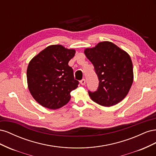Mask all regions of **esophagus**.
Segmentation results:
<instances>
[{
  "label": "esophagus",
  "instance_id": "obj_1",
  "mask_svg": "<svg viewBox=\"0 0 156 156\" xmlns=\"http://www.w3.org/2000/svg\"><path fill=\"white\" fill-rule=\"evenodd\" d=\"M80 83H81V84H82V85H84V84H86V81L85 79H83L81 81H80Z\"/></svg>",
  "mask_w": 156,
  "mask_h": 156
}]
</instances>
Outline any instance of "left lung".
<instances>
[{
	"mask_svg": "<svg viewBox=\"0 0 156 156\" xmlns=\"http://www.w3.org/2000/svg\"><path fill=\"white\" fill-rule=\"evenodd\" d=\"M93 64L99 81L96 92L88 91L98 104L111 107L124 100L133 82V64L129 54L111 41H101L84 51Z\"/></svg>",
	"mask_w": 156,
	"mask_h": 156,
	"instance_id": "8db88e82",
	"label": "left lung"
}]
</instances>
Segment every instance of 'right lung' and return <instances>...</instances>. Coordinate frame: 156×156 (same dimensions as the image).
<instances>
[{"label": "right lung", "instance_id": "1", "mask_svg": "<svg viewBox=\"0 0 156 156\" xmlns=\"http://www.w3.org/2000/svg\"><path fill=\"white\" fill-rule=\"evenodd\" d=\"M75 54V49L51 45L30 61L27 70L28 88L41 106L55 110L70 100V92L79 84L68 65Z\"/></svg>", "mask_w": 156, "mask_h": 156}]
</instances>
